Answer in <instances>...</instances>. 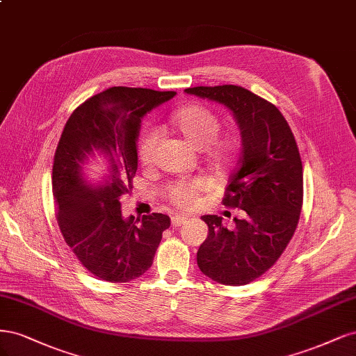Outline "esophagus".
<instances>
[{"label": "esophagus", "mask_w": 356, "mask_h": 356, "mask_svg": "<svg viewBox=\"0 0 356 356\" xmlns=\"http://www.w3.org/2000/svg\"><path fill=\"white\" fill-rule=\"evenodd\" d=\"M186 217L185 216H171V225L173 226H181L183 223H186Z\"/></svg>", "instance_id": "obj_1"}]
</instances>
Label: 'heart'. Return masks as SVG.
<instances>
[{
    "mask_svg": "<svg viewBox=\"0 0 356 356\" xmlns=\"http://www.w3.org/2000/svg\"><path fill=\"white\" fill-rule=\"evenodd\" d=\"M173 127L197 149L207 155L216 168L223 170L231 165L236 155V143L232 137H217L222 124L216 113L201 105L181 108L171 117ZM158 142V133L154 127H146L137 140V158L145 165L152 161V154ZM209 189V180L195 177L171 185L165 193L167 201L179 210H189L198 201L200 193Z\"/></svg>",
    "mask_w": 356,
    "mask_h": 356,
    "instance_id": "1",
    "label": "heart"
}]
</instances>
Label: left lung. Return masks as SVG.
Segmentation results:
<instances>
[{"mask_svg": "<svg viewBox=\"0 0 356 356\" xmlns=\"http://www.w3.org/2000/svg\"><path fill=\"white\" fill-rule=\"evenodd\" d=\"M186 93L222 103L232 111L243 152L222 200L243 210L234 229L220 216H202L209 236L197 253L198 268L213 281L245 285L277 261L300 219L303 165L294 134L280 109L239 86L192 87Z\"/></svg>", "mask_w": 356, "mask_h": 356, "instance_id": "obj_1", "label": "left lung"}]
</instances>
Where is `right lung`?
Returning a JSON list of instances; mask_svg holds the SVG:
<instances>
[{
    "label": "right lung",
    "mask_w": 356,
    "mask_h": 356,
    "mask_svg": "<svg viewBox=\"0 0 356 356\" xmlns=\"http://www.w3.org/2000/svg\"><path fill=\"white\" fill-rule=\"evenodd\" d=\"M176 91L111 87L81 103L66 121L53 161L56 219L65 243L81 265L102 281L130 282L152 266L170 217L121 214L137 170L136 142L143 115ZM96 152L108 156V173L90 186L82 165Z\"/></svg>",
    "instance_id": "right-lung-1"
}]
</instances>
